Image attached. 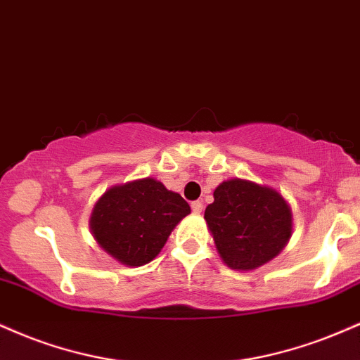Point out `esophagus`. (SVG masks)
Instances as JSON below:
<instances>
[{
    "label": "esophagus",
    "mask_w": 360,
    "mask_h": 360,
    "mask_svg": "<svg viewBox=\"0 0 360 360\" xmlns=\"http://www.w3.org/2000/svg\"><path fill=\"white\" fill-rule=\"evenodd\" d=\"M191 210L194 214H199L202 211V202L201 201H193L191 202Z\"/></svg>",
    "instance_id": "obj_1"
}]
</instances>
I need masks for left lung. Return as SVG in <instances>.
<instances>
[{
	"mask_svg": "<svg viewBox=\"0 0 360 360\" xmlns=\"http://www.w3.org/2000/svg\"><path fill=\"white\" fill-rule=\"evenodd\" d=\"M205 219L219 257L233 270L248 271L274 259L292 236V210L278 191L245 179L214 189Z\"/></svg>",
	"mask_w": 360,
	"mask_h": 360,
	"instance_id": "8db88e82",
	"label": "left lung"
}]
</instances>
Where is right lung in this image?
Returning <instances> with one entry per match:
<instances>
[{
	"instance_id": "right-lung-1",
	"label": "right lung",
	"mask_w": 360,
	"mask_h": 360,
	"mask_svg": "<svg viewBox=\"0 0 360 360\" xmlns=\"http://www.w3.org/2000/svg\"><path fill=\"white\" fill-rule=\"evenodd\" d=\"M191 207L181 194L153 177L114 186L95 202L90 229L110 257L142 266L159 255L169 235Z\"/></svg>"
}]
</instances>
